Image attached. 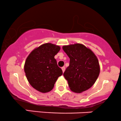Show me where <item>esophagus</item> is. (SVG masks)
I'll return each instance as SVG.
<instances>
[{"label":"esophagus","instance_id":"1","mask_svg":"<svg viewBox=\"0 0 121 121\" xmlns=\"http://www.w3.org/2000/svg\"><path fill=\"white\" fill-rule=\"evenodd\" d=\"M62 72H63H63H65V66L62 67Z\"/></svg>","mask_w":121,"mask_h":121}]
</instances>
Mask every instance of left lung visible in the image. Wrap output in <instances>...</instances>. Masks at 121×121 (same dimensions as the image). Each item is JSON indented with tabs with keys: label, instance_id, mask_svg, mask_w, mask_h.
<instances>
[{
	"label": "left lung",
	"instance_id": "1",
	"mask_svg": "<svg viewBox=\"0 0 121 121\" xmlns=\"http://www.w3.org/2000/svg\"><path fill=\"white\" fill-rule=\"evenodd\" d=\"M62 48L70 58L69 66L63 73L69 88L76 93L89 89L95 83L100 72L95 55L81 43L64 45Z\"/></svg>",
	"mask_w": 121,
	"mask_h": 121
}]
</instances>
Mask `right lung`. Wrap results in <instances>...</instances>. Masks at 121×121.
I'll use <instances>...</instances> for the list:
<instances>
[{"label":"right lung","instance_id":"right-lung-1","mask_svg":"<svg viewBox=\"0 0 121 121\" xmlns=\"http://www.w3.org/2000/svg\"><path fill=\"white\" fill-rule=\"evenodd\" d=\"M60 49L59 46L46 43L34 49L26 59V78L38 91L45 93L51 91L58 78L63 74L54 58Z\"/></svg>","mask_w":121,"mask_h":121}]
</instances>
